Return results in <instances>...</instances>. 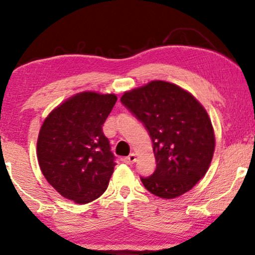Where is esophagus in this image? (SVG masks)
Wrapping results in <instances>:
<instances>
[{"label":"esophagus","mask_w":255,"mask_h":255,"mask_svg":"<svg viewBox=\"0 0 255 255\" xmlns=\"http://www.w3.org/2000/svg\"><path fill=\"white\" fill-rule=\"evenodd\" d=\"M135 160H137V158H135V154H134V153H131V154L128 156H125V158L123 159V161L125 163H128V165H131V163L135 162Z\"/></svg>","instance_id":"obj_1"}]
</instances>
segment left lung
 Masks as SVG:
<instances>
[{
  "label": "left lung",
  "mask_w": 255,
  "mask_h": 255,
  "mask_svg": "<svg viewBox=\"0 0 255 255\" xmlns=\"http://www.w3.org/2000/svg\"><path fill=\"white\" fill-rule=\"evenodd\" d=\"M121 102L140 121L153 142L156 168L140 180L149 193L175 198L189 191L210 166L214 128L201 103L179 86L151 81L127 92Z\"/></svg>",
  "instance_id": "8db88e82"
}]
</instances>
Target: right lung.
Returning <instances> with one entry per match:
<instances>
[{"label": "right lung", "mask_w": 255, "mask_h": 255, "mask_svg": "<svg viewBox=\"0 0 255 255\" xmlns=\"http://www.w3.org/2000/svg\"><path fill=\"white\" fill-rule=\"evenodd\" d=\"M116 101L114 94H76L55 108L40 128L41 173L61 196L78 204L100 197L114 173L115 155L102 125Z\"/></svg>", "instance_id": "right-lung-1"}]
</instances>
